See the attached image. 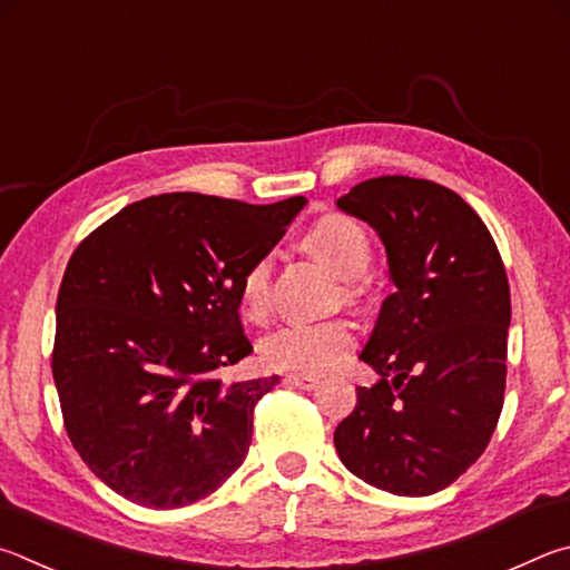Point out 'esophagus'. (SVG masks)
<instances>
[{"instance_id":"obj_1","label":"esophagus","mask_w":570,"mask_h":570,"mask_svg":"<svg viewBox=\"0 0 570 570\" xmlns=\"http://www.w3.org/2000/svg\"><path fill=\"white\" fill-rule=\"evenodd\" d=\"M317 381H321V377H317V375H301V373H293V375H287V377H285V385H291V387H301V391H313V387L317 385Z\"/></svg>"}]
</instances>
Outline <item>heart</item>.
Wrapping results in <instances>:
<instances>
[{"instance_id":"obj_1","label":"heart","mask_w":570,"mask_h":570,"mask_svg":"<svg viewBox=\"0 0 570 570\" xmlns=\"http://www.w3.org/2000/svg\"><path fill=\"white\" fill-rule=\"evenodd\" d=\"M303 247L343 277V297L361 305L367 297L365 269L373 259V245L365 229L345 215H325L307 229ZM273 263L267 255L255 257L239 277V307L249 317H263L269 305ZM355 327L347 317L317 323H287L269 333L259 355L269 367L297 373H323L353 351Z\"/></svg>"}]
</instances>
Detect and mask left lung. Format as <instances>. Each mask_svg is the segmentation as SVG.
Returning <instances> with one entry per match:
<instances>
[{
  "label": "left lung",
  "mask_w": 570,
  "mask_h": 570,
  "mask_svg": "<svg viewBox=\"0 0 570 570\" xmlns=\"http://www.w3.org/2000/svg\"><path fill=\"white\" fill-rule=\"evenodd\" d=\"M337 207L381 235L395 285L361 353L381 381L357 387L335 428L337 455L381 491L438 493L483 455L503 411L511 287L501 253L475 209L431 179H365Z\"/></svg>",
  "instance_id": "obj_1"
}]
</instances>
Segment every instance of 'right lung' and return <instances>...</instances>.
<instances>
[{
	"label": "right lung",
	"mask_w": 570,
	"mask_h": 570,
	"mask_svg": "<svg viewBox=\"0 0 570 570\" xmlns=\"http://www.w3.org/2000/svg\"><path fill=\"white\" fill-rule=\"evenodd\" d=\"M305 203L145 197L69 257L52 351L65 431L89 471L127 501L183 508L243 465L255 405L279 377L229 385L219 375L253 353L239 277Z\"/></svg>",
	"instance_id": "1"
}]
</instances>
